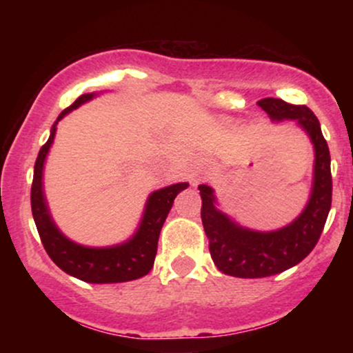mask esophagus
Here are the masks:
<instances>
[{"label":"esophagus","instance_id":"1","mask_svg":"<svg viewBox=\"0 0 353 353\" xmlns=\"http://www.w3.org/2000/svg\"><path fill=\"white\" fill-rule=\"evenodd\" d=\"M209 169H210L209 165H202V168L197 169V171L194 172V176H192V184L196 185L201 179H204V177L209 174Z\"/></svg>","mask_w":353,"mask_h":353}]
</instances>
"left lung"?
<instances>
[{
  "mask_svg": "<svg viewBox=\"0 0 353 353\" xmlns=\"http://www.w3.org/2000/svg\"><path fill=\"white\" fill-rule=\"evenodd\" d=\"M272 121L295 119L310 136L315 149L314 185L307 208L292 224L274 232H255L234 224L216 209V197L209 185H199L201 217L214 264L221 272L242 279L269 277L297 265L319 242L332 205L330 152L319 119L307 106H295L282 99L257 101Z\"/></svg>",
  "mask_w": 353,
  "mask_h": 353,
  "instance_id": "1",
  "label": "left lung"
}]
</instances>
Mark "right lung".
<instances>
[{
  "mask_svg": "<svg viewBox=\"0 0 353 353\" xmlns=\"http://www.w3.org/2000/svg\"><path fill=\"white\" fill-rule=\"evenodd\" d=\"M92 96L94 94L79 96L70 108L61 112L58 121L63 119L72 109L78 108L79 104L91 99ZM58 121L51 128L50 139L39 149L34 163L33 184H31V210H33L36 229H38L48 255L61 270L89 283L128 282L149 274L154 265V259H156L157 241H159L165 217H168L177 194L189 184L179 182V184H172L169 188L152 192L145 204L144 217L141 221L139 229L131 241L116 247H106V249H91V247L74 244L70 239L64 237L54 225L43 196V165L52 139H54Z\"/></svg>",
  "mask_w": 353,
  "mask_h": 353,
  "instance_id": "1",
  "label": "right lung"
}]
</instances>
